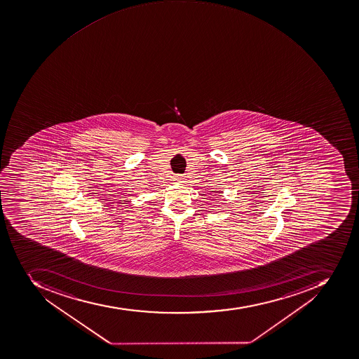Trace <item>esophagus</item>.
<instances>
[{"label":"esophagus","mask_w":359,"mask_h":359,"mask_svg":"<svg viewBox=\"0 0 359 359\" xmlns=\"http://www.w3.org/2000/svg\"><path fill=\"white\" fill-rule=\"evenodd\" d=\"M184 180H186V179H184V175H178L175 177V182H179V184H182V182H184Z\"/></svg>","instance_id":"34e87169"}]
</instances>
